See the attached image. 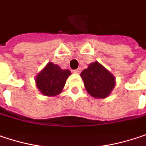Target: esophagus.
I'll return each mask as SVG.
<instances>
[{
  "label": "esophagus",
  "instance_id": "1",
  "mask_svg": "<svg viewBox=\"0 0 146 146\" xmlns=\"http://www.w3.org/2000/svg\"><path fill=\"white\" fill-rule=\"evenodd\" d=\"M80 72V69H76L73 70V73H76V74H79Z\"/></svg>",
  "mask_w": 146,
  "mask_h": 146
}]
</instances>
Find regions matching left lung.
<instances>
[{
  "mask_svg": "<svg viewBox=\"0 0 146 146\" xmlns=\"http://www.w3.org/2000/svg\"><path fill=\"white\" fill-rule=\"evenodd\" d=\"M80 76L87 92L95 98L107 97L115 85L114 76L97 61L90 64Z\"/></svg>",
  "mask_w": 146,
  "mask_h": 146,
  "instance_id": "1",
  "label": "left lung"
}]
</instances>
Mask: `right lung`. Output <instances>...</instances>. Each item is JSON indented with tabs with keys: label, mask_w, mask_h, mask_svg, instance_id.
<instances>
[{
	"label": "right lung",
	"mask_w": 146,
	"mask_h": 146,
	"mask_svg": "<svg viewBox=\"0 0 146 146\" xmlns=\"http://www.w3.org/2000/svg\"><path fill=\"white\" fill-rule=\"evenodd\" d=\"M70 75V71L69 70H62L57 65L50 62L37 75L36 79L37 88L45 96H56L61 92Z\"/></svg>",
	"instance_id": "right-lung-1"
}]
</instances>
